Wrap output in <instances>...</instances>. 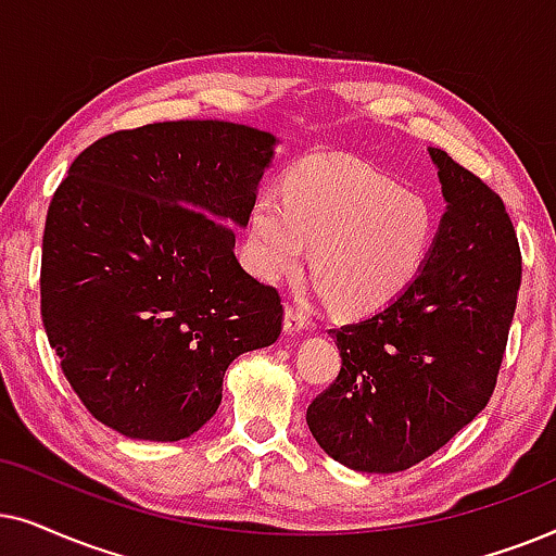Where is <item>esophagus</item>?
Masks as SVG:
<instances>
[{"label":"esophagus","mask_w":556,"mask_h":556,"mask_svg":"<svg viewBox=\"0 0 556 556\" xmlns=\"http://www.w3.org/2000/svg\"><path fill=\"white\" fill-rule=\"evenodd\" d=\"M305 328H307L305 315H302L300 309H294L292 305H287V309H285V332H287V336H300V332Z\"/></svg>","instance_id":"34e87169"}]
</instances>
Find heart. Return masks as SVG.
<instances>
[{
	"label": "heart",
	"mask_w": 556,
	"mask_h": 556,
	"mask_svg": "<svg viewBox=\"0 0 556 556\" xmlns=\"http://www.w3.org/2000/svg\"><path fill=\"white\" fill-rule=\"evenodd\" d=\"M309 271L338 309L366 315L409 290L434 243V213L358 160L325 157L294 169L285 195L262 190L251 208L249 256L258 277Z\"/></svg>",
	"instance_id": "b5f03b06"
}]
</instances>
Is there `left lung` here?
<instances>
[{
    "label": "left lung",
    "mask_w": 556,
    "mask_h": 556,
    "mask_svg": "<svg viewBox=\"0 0 556 556\" xmlns=\"http://www.w3.org/2000/svg\"><path fill=\"white\" fill-rule=\"evenodd\" d=\"M447 211L425 269L379 313L330 330L338 379L307 406L325 453L361 472H399L485 409L521 287V251L498 192L429 147Z\"/></svg>",
    "instance_id": "8db88e82"
}]
</instances>
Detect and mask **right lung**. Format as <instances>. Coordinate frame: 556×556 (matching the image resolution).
I'll return each instance as SVG.
<instances>
[{"label":"right lung","mask_w":556,"mask_h":556,"mask_svg":"<svg viewBox=\"0 0 556 556\" xmlns=\"http://www.w3.org/2000/svg\"><path fill=\"white\" fill-rule=\"evenodd\" d=\"M277 137L162 122L101 137L50 201L40 307L65 379L103 425L177 442L224 396L233 358L282 332V300L243 271L247 226Z\"/></svg>","instance_id":"obj_1"}]
</instances>
